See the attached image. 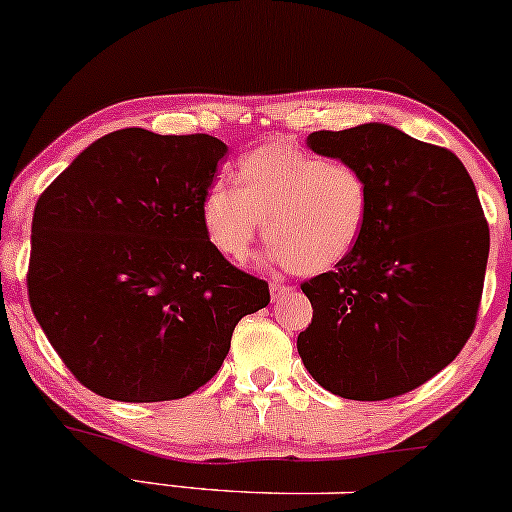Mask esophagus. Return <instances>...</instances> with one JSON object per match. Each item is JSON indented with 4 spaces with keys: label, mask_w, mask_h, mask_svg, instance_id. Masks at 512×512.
<instances>
[{
    "label": "esophagus",
    "mask_w": 512,
    "mask_h": 512,
    "mask_svg": "<svg viewBox=\"0 0 512 512\" xmlns=\"http://www.w3.org/2000/svg\"><path fill=\"white\" fill-rule=\"evenodd\" d=\"M269 291H272V298L279 300L283 295H288L293 291V286H286V283H279V281H272L269 283Z\"/></svg>",
    "instance_id": "obj_1"
}]
</instances>
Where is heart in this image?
Here are the masks:
<instances>
[{
	"label": "heart",
	"instance_id": "b5f03b06",
	"mask_svg": "<svg viewBox=\"0 0 512 512\" xmlns=\"http://www.w3.org/2000/svg\"><path fill=\"white\" fill-rule=\"evenodd\" d=\"M202 229L212 248L243 262L260 221L269 255L298 274L336 267L367 224L369 186L348 162H326L288 140H272L240 157L236 188L202 197Z\"/></svg>",
	"mask_w": 512,
	"mask_h": 512
}]
</instances>
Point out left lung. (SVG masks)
I'll return each instance as SVG.
<instances>
[{
  "label": "left lung",
  "mask_w": 512,
  "mask_h": 512,
  "mask_svg": "<svg viewBox=\"0 0 512 512\" xmlns=\"http://www.w3.org/2000/svg\"><path fill=\"white\" fill-rule=\"evenodd\" d=\"M307 145L362 171L369 214L355 248L300 283L312 324L298 353L336 396H403L451 365L477 324L489 260L477 188L451 150L386 123L315 131Z\"/></svg>",
  "instance_id": "obj_1"
}]
</instances>
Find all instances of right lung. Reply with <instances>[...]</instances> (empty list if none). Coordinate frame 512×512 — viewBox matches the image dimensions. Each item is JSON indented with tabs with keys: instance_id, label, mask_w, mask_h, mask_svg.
Segmentation results:
<instances>
[{
	"instance_id": "1",
	"label": "right lung",
	"mask_w": 512,
	"mask_h": 512,
	"mask_svg": "<svg viewBox=\"0 0 512 512\" xmlns=\"http://www.w3.org/2000/svg\"><path fill=\"white\" fill-rule=\"evenodd\" d=\"M226 145L123 128L54 178L33 214L28 298L80 384L123 403L186 398L229 355L269 283L240 272L202 229Z\"/></svg>"
}]
</instances>
